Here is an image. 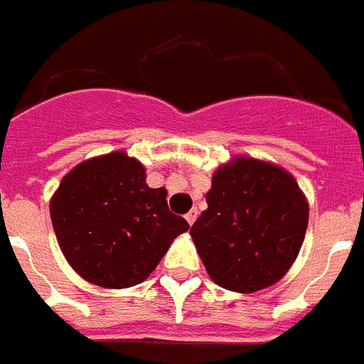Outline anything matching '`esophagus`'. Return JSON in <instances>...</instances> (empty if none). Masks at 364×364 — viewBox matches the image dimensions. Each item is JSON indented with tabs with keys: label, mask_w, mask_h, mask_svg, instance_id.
<instances>
[{
	"label": "esophagus",
	"mask_w": 364,
	"mask_h": 364,
	"mask_svg": "<svg viewBox=\"0 0 364 364\" xmlns=\"http://www.w3.org/2000/svg\"><path fill=\"white\" fill-rule=\"evenodd\" d=\"M197 216H198V210L197 208H193L191 213H187V216H185V218H187V222H189L191 226H193V224H195V220H197Z\"/></svg>",
	"instance_id": "1"
}]
</instances>
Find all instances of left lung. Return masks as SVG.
<instances>
[{
    "mask_svg": "<svg viewBox=\"0 0 364 364\" xmlns=\"http://www.w3.org/2000/svg\"><path fill=\"white\" fill-rule=\"evenodd\" d=\"M206 205L191 236L216 284L255 292L289 271L308 226V203L292 175L237 158L214 173Z\"/></svg>",
    "mask_w": 364,
    "mask_h": 364,
    "instance_id": "1",
    "label": "left lung"
}]
</instances>
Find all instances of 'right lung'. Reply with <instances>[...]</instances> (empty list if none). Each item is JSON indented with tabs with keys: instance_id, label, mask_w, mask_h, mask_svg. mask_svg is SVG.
I'll return each instance as SVG.
<instances>
[{
	"instance_id": "add662e5",
	"label": "right lung",
	"mask_w": 364,
	"mask_h": 364,
	"mask_svg": "<svg viewBox=\"0 0 364 364\" xmlns=\"http://www.w3.org/2000/svg\"><path fill=\"white\" fill-rule=\"evenodd\" d=\"M150 189L146 169L124 151L83 161L62 179L50 218L62 253L85 281L105 289L144 282L169 244L189 230Z\"/></svg>"
}]
</instances>
